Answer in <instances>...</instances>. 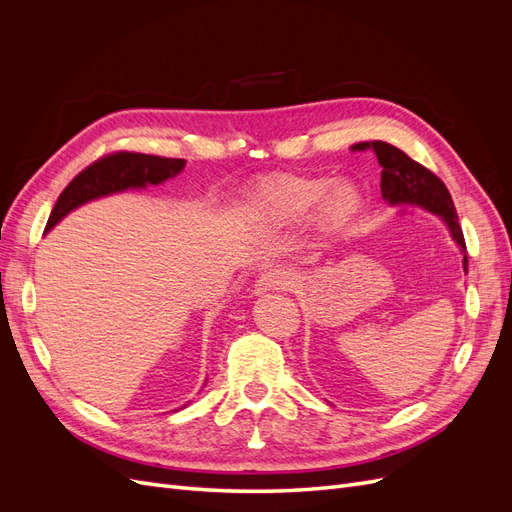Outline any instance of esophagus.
Instances as JSON below:
<instances>
[{
	"mask_svg": "<svg viewBox=\"0 0 512 512\" xmlns=\"http://www.w3.org/2000/svg\"><path fill=\"white\" fill-rule=\"evenodd\" d=\"M292 286V277L284 269H265L254 284L256 294H267V292H280L288 290Z\"/></svg>",
	"mask_w": 512,
	"mask_h": 512,
	"instance_id": "obj_1",
	"label": "esophagus"
}]
</instances>
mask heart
<instances>
[{
  "mask_svg": "<svg viewBox=\"0 0 512 512\" xmlns=\"http://www.w3.org/2000/svg\"><path fill=\"white\" fill-rule=\"evenodd\" d=\"M252 213L269 228L299 226L312 218L324 237H337L359 218L361 190L352 181L280 173L262 179L252 194Z\"/></svg>",
  "mask_w": 512,
  "mask_h": 512,
  "instance_id": "b5f03b06",
  "label": "heart"
}]
</instances>
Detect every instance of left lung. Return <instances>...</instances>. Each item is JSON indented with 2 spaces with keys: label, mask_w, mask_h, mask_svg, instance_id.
I'll return each mask as SVG.
<instances>
[{
  "label": "left lung",
  "mask_w": 512,
  "mask_h": 512,
  "mask_svg": "<svg viewBox=\"0 0 512 512\" xmlns=\"http://www.w3.org/2000/svg\"><path fill=\"white\" fill-rule=\"evenodd\" d=\"M354 151H374L376 158L382 166L380 175V190L382 198L391 205H421L427 211L440 215L444 224L451 230L453 241L461 247L463 252V271L468 273V254H466V239L459 226L457 211L453 205V198L448 194L446 185L440 177L431 173L423 164L414 162L404 151L382 143H356L352 145Z\"/></svg>",
  "instance_id": "obj_1"
}]
</instances>
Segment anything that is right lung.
<instances>
[{"label":"right lung","instance_id":"obj_1","mask_svg":"<svg viewBox=\"0 0 512 512\" xmlns=\"http://www.w3.org/2000/svg\"><path fill=\"white\" fill-rule=\"evenodd\" d=\"M183 166L185 160L179 158H160L132 151H117L100 158L81 170L68 183V188L59 194L51 218L46 222V230H51L61 218H66L70 211L89 203V200L130 188H145L149 183L158 185L181 173Z\"/></svg>","mask_w":512,"mask_h":512}]
</instances>
